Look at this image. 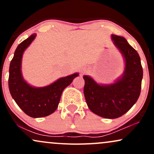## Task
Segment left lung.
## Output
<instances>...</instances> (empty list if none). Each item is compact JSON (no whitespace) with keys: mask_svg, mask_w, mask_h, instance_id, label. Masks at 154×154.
<instances>
[{"mask_svg":"<svg viewBox=\"0 0 154 154\" xmlns=\"http://www.w3.org/2000/svg\"><path fill=\"white\" fill-rule=\"evenodd\" d=\"M111 38L125 58V70L122 77L109 85H100L91 77H83L84 95L88 108L94 114L106 119L120 117L137 102L143 75L137 51L123 37L112 35Z\"/></svg>","mask_w":154,"mask_h":154,"instance_id":"8db88e82","label":"left lung"}]
</instances>
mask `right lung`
I'll use <instances>...</instances> for the list:
<instances>
[{
  "label": "right lung",
  "instance_id": "add662e5",
  "mask_svg": "<svg viewBox=\"0 0 154 154\" xmlns=\"http://www.w3.org/2000/svg\"><path fill=\"white\" fill-rule=\"evenodd\" d=\"M35 36L36 34H32L16 49L9 66L8 88L12 98L26 114L39 118L50 115L56 110L63 89L79 75L75 73L62 77L43 88H34L28 85L22 76L21 63L23 53Z\"/></svg>",
  "mask_w": 154,
  "mask_h": 154
}]
</instances>
